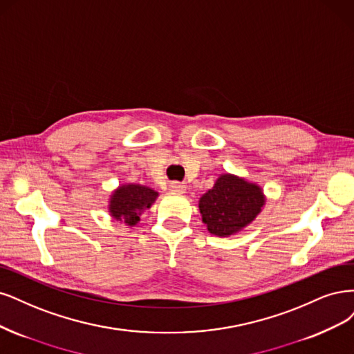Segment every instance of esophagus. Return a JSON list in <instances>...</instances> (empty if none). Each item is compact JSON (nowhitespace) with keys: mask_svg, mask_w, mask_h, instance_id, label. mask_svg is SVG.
Masks as SVG:
<instances>
[{"mask_svg":"<svg viewBox=\"0 0 354 354\" xmlns=\"http://www.w3.org/2000/svg\"><path fill=\"white\" fill-rule=\"evenodd\" d=\"M169 189L172 192H176V194H184L185 192V185L180 184V182L174 180V182H170V184H169Z\"/></svg>","mask_w":354,"mask_h":354,"instance_id":"1","label":"esophagus"}]
</instances>
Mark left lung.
Returning a JSON list of instances; mask_svg holds the SVG:
<instances>
[{"label":"left lung","instance_id":"obj_1","mask_svg":"<svg viewBox=\"0 0 354 354\" xmlns=\"http://www.w3.org/2000/svg\"><path fill=\"white\" fill-rule=\"evenodd\" d=\"M265 204L261 189L232 175H222L200 198L203 222L213 235L227 236L252 223Z\"/></svg>","mask_w":354,"mask_h":354}]
</instances>
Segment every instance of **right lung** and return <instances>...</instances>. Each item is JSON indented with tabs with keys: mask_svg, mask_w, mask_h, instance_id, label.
<instances>
[{
	"mask_svg": "<svg viewBox=\"0 0 354 354\" xmlns=\"http://www.w3.org/2000/svg\"><path fill=\"white\" fill-rule=\"evenodd\" d=\"M158 194L142 185H123L111 196L110 213L115 219L133 226L138 223L140 214L156 201Z\"/></svg>",
	"mask_w": 354,
	"mask_h": 354,
	"instance_id": "1",
	"label": "right lung"
}]
</instances>
